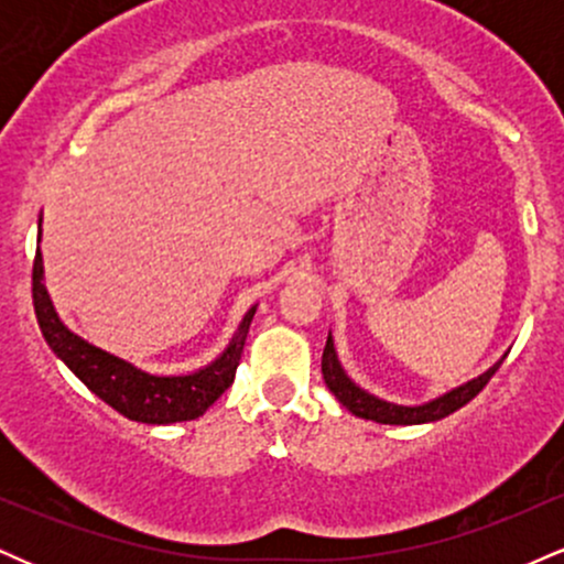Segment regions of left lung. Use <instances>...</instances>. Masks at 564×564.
Listing matches in <instances>:
<instances>
[{
	"mask_svg": "<svg viewBox=\"0 0 564 564\" xmlns=\"http://www.w3.org/2000/svg\"><path fill=\"white\" fill-rule=\"evenodd\" d=\"M503 360V358H501ZM501 360L488 368V371L480 373L477 379L467 381V384L456 387V390L440 394V398L430 400L424 405H398V403H387V400L377 398V394L366 392L364 387L355 384L352 379L347 377V371L341 368L339 358H336L334 349V339L328 334L326 347H323V360H321V371L323 379H326V387L336 394L341 405L347 408L349 413H355L358 419H368V422L377 424H426V422H440V419L451 416L453 411H458L462 405H467L475 394H480V390L488 384L490 377L498 371Z\"/></svg>",
	"mask_w": 564,
	"mask_h": 564,
	"instance_id": "obj_1",
	"label": "left lung"
}]
</instances>
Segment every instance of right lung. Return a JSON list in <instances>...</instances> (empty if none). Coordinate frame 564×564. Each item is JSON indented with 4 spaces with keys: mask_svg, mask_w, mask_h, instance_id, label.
I'll use <instances>...</instances> for the list:
<instances>
[{
    "mask_svg": "<svg viewBox=\"0 0 564 564\" xmlns=\"http://www.w3.org/2000/svg\"><path fill=\"white\" fill-rule=\"evenodd\" d=\"M39 241H42V219H39ZM34 310L39 328L57 358L66 364L70 371L79 377L84 384L93 390L102 403H108L121 416L142 424H174L191 422V419L204 416L206 408L223 394L236 379L238 360H241L246 334H249L251 318L257 313V304L243 315L241 326L232 334L230 345L223 349L217 360L209 366L198 368L193 373H180V377H159L142 368L116 358L106 349L89 345L79 334L57 318L53 300L44 289V264L42 251L36 249L34 257Z\"/></svg>",
    "mask_w": 564,
    "mask_h": 564,
    "instance_id": "obj_1",
    "label": "right lung"
}]
</instances>
